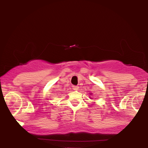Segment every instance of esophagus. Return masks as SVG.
Returning a JSON list of instances; mask_svg holds the SVG:
<instances>
[{
    "mask_svg": "<svg viewBox=\"0 0 148 148\" xmlns=\"http://www.w3.org/2000/svg\"><path fill=\"white\" fill-rule=\"evenodd\" d=\"M72 88H73V90H77L79 89V87L77 86H73Z\"/></svg>",
    "mask_w": 148,
    "mask_h": 148,
    "instance_id": "1",
    "label": "esophagus"
}]
</instances>
